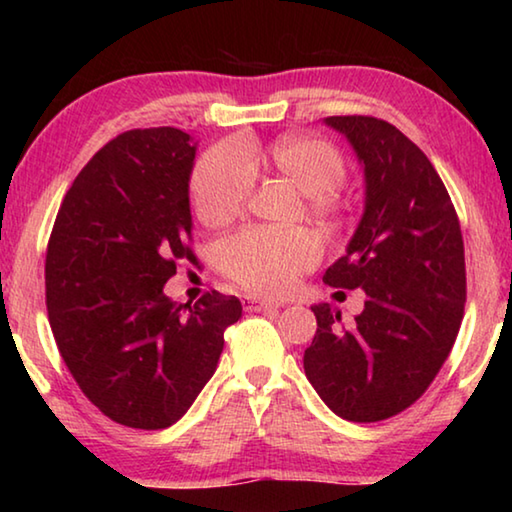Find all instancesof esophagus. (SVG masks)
<instances>
[{
  "mask_svg": "<svg viewBox=\"0 0 512 512\" xmlns=\"http://www.w3.org/2000/svg\"><path fill=\"white\" fill-rule=\"evenodd\" d=\"M244 309L246 311H275L282 307V302H275V300H264V298H257V296H244Z\"/></svg>",
  "mask_w": 512,
  "mask_h": 512,
  "instance_id": "1",
  "label": "esophagus"
}]
</instances>
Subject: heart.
<instances>
[{
	"label": "heart",
	"mask_w": 512,
	"mask_h": 512,
	"mask_svg": "<svg viewBox=\"0 0 512 512\" xmlns=\"http://www.w3.org/2000/svg\"><path fill=\"white\" fill-rule=\"evenodd\" d=\"M259 160L271 164L293 185L327 210L329 194L343 185L345 162L332 144L309 135L280 137L266 153L255 146L225 142L196 164L192 194L201 221L223 225L241 212L255 183ZM318 239L307 230L248 228L228 237L219 248L221 268L232 280L259 293L287 291L296 277L316 264Z\"/></svg>",
	"instance_id": "obj_1"
}]
</instances>
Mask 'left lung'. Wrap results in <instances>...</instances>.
<instances>
[{
    "label": "left lung",
    "instance_id": "1",
    "mask_svg": "<svg viewBox=\"0 0 512 512\" xmlns=\"http://www.w3.org/2000/svg\"><path fill=\"white\" fill-rule=\"evenodd\" d=\"M323 121L363 169V214L323 282L366 291V307L343 325L339 309L311 305L305 375L336 415L377 422L418 400L452 352L465 307L461 225L427 155L393 124Z\"/></svg>",
    "mask_w": 512,
    "mask_h": 512
}]
</instances>
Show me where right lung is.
Listing matches in <instances>:
<instances>
[{
  "label": "right lung",
  "instance_id": "right-lung-1",
  "mask_svg": "<svg viewBox=\"0 0 512 512\" xmlns=\"http://www.w3.org/2000/svg\"><path fill=\"white\" fill-rule=\"evenodd\" d=\"M198 142L178 128L115 137L76 176L51 230L49 325L65 366L110 420L164 429L214 375L241 302L219 291L178 307L164 284L189 259Z\"/></svg>",
  "mask_w": 512,
  "mask_h": 512
}]
</instances>
